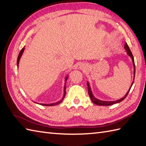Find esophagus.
I'll return each mask as SVG.
<instances>
[{
  "instance_id": "esophagus-1",
  "label": "esophagus",
  "mask_w": 146,
  "mask_h": 146,
  "mask_svg": "<svg viewBox=\"0 0 146 146\" xmlns=\"http://www.w3.org/2000/svg\"><path fill=\"white\" fill-rule=\"evenodd\" d=\"M80 68H81V69H84V68H85V67H80Z\"/></svg>"
}]
</instances>
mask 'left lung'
I'll use <instances>...</instances> for the list:
<instances>
[{
    "label": "left lung",
    "instance_id": "left-lung-1",
    "mask_svg": "<svg viewBox=\"0 0 146 146\" xmlns=\"http://www.w3.org/2000/svg\"><path fill=\"white\" fill-rule=\"evenodd\" d=\"M124 48L125 49V52H127V55L129 56H130L131 57L132 59V64H133V66H134V79H133V82H132V84L131 86L130 87V89H129L128 92L126 93V94L122 98L120 99L119 100H115V101H104V100H99L98 99H96L94 96L92 92V90H91V88H90V85H89V83L88 82H87V87H88V93H89V97L90 99H91L92 102L93 103H94L96 105H98V106H111V105H113L114 104H117V103H119V102H121V101H122L123 100H124L126 97H127V94H129V91H130L131 90V87L132 86V84H133L134 83V77H135V63H134V57L133 56H132V52L130 50V48H129L128 45L127 44V43L125 44V46H124Z\"/></svg>",
    "mask_w": 146,
    "mask_h": 146
}]
</instances>
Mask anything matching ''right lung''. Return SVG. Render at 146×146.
Listing matches in <instances>:
<instances>
[{
    "label": "right lung",
    "mask_w": 146,
    "mask_h": 146,
    "mask_svg": "<svg viewBox=\"0 0 146 146\" xmlns=\"http://www.w3.org/2000/svg\"><path fill=\"white\" fill-rule=\"evenodd\" d=\"M24 49L25 48H22V49L21 50L20 53H19V56H18V58H17V67H19V60H20L21 59V57L22 56V54H23L24 51ZM67 78H68V76H67L66 77V79H65V85H64V96H63V98L62 99H61L60 100H59V101H57L56 102H54V103H52V104H40L41 106H56L57 104H60V102H62V101L63 100L65 96H66V80H67ZM35 103H37V102H35Z\"/></svg>",
    "instance_id": "add662e5"
}]
</instances>
